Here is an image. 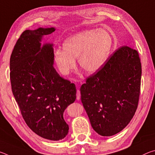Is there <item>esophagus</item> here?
Returning <instances> with one entry per match:
<instances>
[{
	"instance_id": "obj_1",
	"label": "esophagus",
	"mask_w": 155,
	"mask_h": 155,
	"mask_svg": "<svg viewBox=\"0 0 155 155\" xmlns=\"http://www.w3.org/2000/svg\"><path fill=\"white\" fill-rule=\"evenodd\" d=\"M80 98H81V92H80L79 90H77V99L79 100Z\"/></svg>"
}]
</instances>
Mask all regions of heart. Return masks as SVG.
<instances>
[{
  "instance_id": "1",
  "label": "heart",
  "mask_w": 155,
  "mask_h": 155,
  "mask_svg": "<svg viewBox=\"0 0 155 155\" xmlns=\"http://www.w3.org/2000/svg\"><path fill=\"white\" fill-rule=\"evenodd\" d=\"M112 45V36L107 30H84L64 41V51L57 49L54 52V61L62 74L67 75L74 69L77 59L84 72L94 74L105 64Z\"/></svg>"
}]
</instances>
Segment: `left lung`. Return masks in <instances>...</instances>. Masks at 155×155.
Listing matches in <instances>:
<instances>
[{"label":"left lung","mask_w":155,"mask_h":155,"mask_svg":"<svg viewBox=\"0 0 155 155\" xmlns=\"http://www.w3.org/2000/svg\"><path fill=\"white\" fill-rule=\"evenodd\" d=\"M141 77L138 52L124 46L83 84L81 102L98 135L117 134L130 122L138 106Z\"/></svg>","instance_id":"left-lung-1"}]
</instances>
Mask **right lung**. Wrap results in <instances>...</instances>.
Listing matches in <instances>:
<instances>
[{
    "mask_svg": "<svg viewBox=\"0 0 155 155\" xmlns=\"http://www.w3.org/2000/svg\"><path fill=\"white\" fill-rule=\"evenodd\" d=\"M54 31L39 28L21 34L10 57V81L28 127L41 137L58 141L68 133L64 112L75 101L77 90L54 69L52 44L41 46L42 37Z\"/></svg>",
    "mask_w": 155,
    "mask_h": 155,
    "instance_id": "1",
    "label": "right lung"
}]
</instances>
